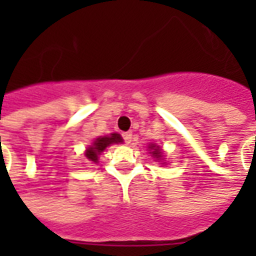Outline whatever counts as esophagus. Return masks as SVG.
Returning a JSON list of instances; mask_svg holds the SVG:
<instances>
[{
    "mask_svg": "<svg viewBox=\"0 0 256 256\" xmlns=\"http://www.w3.org/2000/svg\"><path fill=\"white\" fill-rule=\"evenodd\" d=\"M132 138H133V134H132V132L123 133V140H124V142H126V144H130V142H132Z\"/></svg>",
    "mask_w": 256,
    "mask_h": 256,
    "instance_id": "34e87169",
    "label": "esophagus"
}]
</instances>
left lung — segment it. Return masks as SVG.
Segmentation results:
<instances>
[{"mask_svg": "<svg viewBox=\"0 0 256 256\" xmlns=\"http://www.w3.org/2000/svg\"><path fill=\"white\" fill-rule=\"evenodd\" d=\"M150 154H152V156L154 158H156L158 160H160V159H163V150H160V146L159 145H156V144H150ZM162 164H164V163H162Z\"/></svg>", "mask_w": 256, "mask_h": 256, "instance_id": "1", "label": "left lung"}]
</instances>
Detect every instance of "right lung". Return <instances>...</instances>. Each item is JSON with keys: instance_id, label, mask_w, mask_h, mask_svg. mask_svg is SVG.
<instances>
[{"instance_id": "right-lung-1", "label": "right lung", "mask_w": 256, "mask_h": 256, "mask_svg": "<svg viewBox=\"0 0 256 256\" xmlns=\"http://www.w3.org/2000/svg\"><path fill=\"white\" fill-rule=\"evenodd\" d=\"M123 140L120 137V134L112 133L111 136H104V137H98L93 141V144L90 145L89 148L84 152L86 159L92 163H97L98 162V155H101V152L106 150V146H110L112 144H119L122 142Z\"/></svg>"}]
</instances>
